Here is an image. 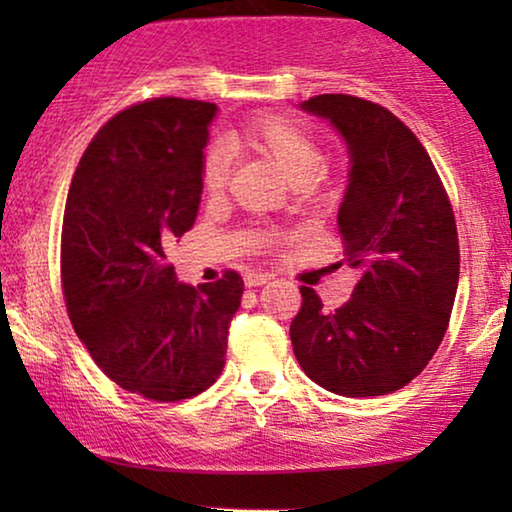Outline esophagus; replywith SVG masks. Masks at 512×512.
I'll list each match as a JSON object with an SVG mask.
<instances>
[{
	"instance_id": "obj_1",
	"label": "esophagus",
	"mask_w": 512,
	"mask_h": 512,
	"mask_svg": "<svg viewBox=\"0 0 512 512\" xmlns=\"http://www.w3.org/2000/svg\"><path fill=\"white\" fill-rule=\"evenodd\" d=\"M270 282V275H265V272H254V270H249V272H244V284L249 286H263V284H268Z\"/></svg>"
}]
</instances>
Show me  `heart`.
Returning a JSON list of instances; mask_svg holds the SVG:
<instances>
[{
  "label": "heart",
  "instance_id": "heart-1",
  "mask_svg": "<svg viewBox=\"0 0 512 512\" xmlns=\"http://www.w3.org/2000/svg\"><path fill=\"white\" fill-rule=\"evenodd\" d=\"M237 139L275 160L291 184L298 179L319 177L321 163H324L319 146L314 144V139L298 123L289 121V118L258 116L244 125ZM228 167L230 160L226 146H209L205 158H202L200 172L205 193L214 195L226 186Z\"/></svg>",
  "mask_w": 512,
  "mask_h": 512
}]
</instances>
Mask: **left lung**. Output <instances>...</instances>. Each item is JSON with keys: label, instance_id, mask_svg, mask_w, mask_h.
<instances>
[{"label": "left lung", "instance_id": "8db88e82", "mask_svg": "<svg viewBox=\"0 0 512 512\" xmlns=\"http://www.w3.org/2000/svg\"><path fill=\"white\" fill-rule=\"evenodd\" d=\"M347 146L338 233L352 298L333 314L303 286L293 354L312 382L347 398L384 396L417 377L447 331L459 284V240L429 153L389 109L352 95L300 102Z\"/></svg>", "mask_w": 512, "mask_h": 512}]
</instances>
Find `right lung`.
Masks as SVG:
<instances>
[{"instance_id": "1", "label": "right lung", "mask_w": 512, "mask_h": 512, "mask_svg": "<svg viewBox=\"0 0 512 512\" xmlns=\"http://www.w3.org/2000/svg\"><path fill=\"white\" fill-rule=\"evenodd\" d=\"M216 104L179 97L111 118L83 153L62 221L69 319L118 387L151 401L198 396L219 380L240 310L237 272L177 279L167 251L198 219Z\"/></svg>"}]
</instances>
